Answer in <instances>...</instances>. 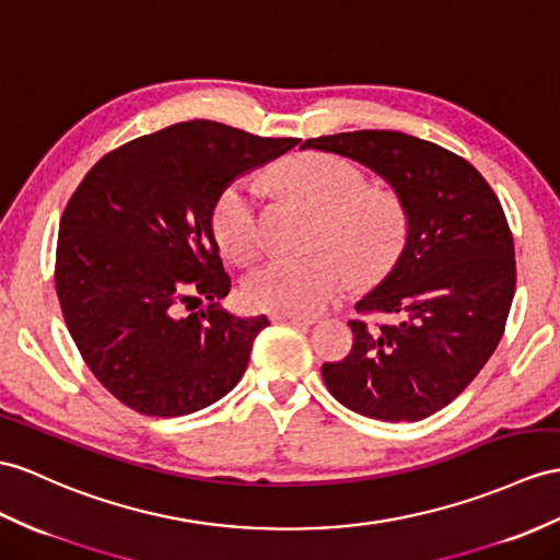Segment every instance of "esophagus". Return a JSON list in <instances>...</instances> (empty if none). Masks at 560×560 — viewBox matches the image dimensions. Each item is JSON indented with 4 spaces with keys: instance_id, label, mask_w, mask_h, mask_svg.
Here are the masks:
<instances>
[{
    "instance_id": "1",
    "label": "esophagus",
    "mask_w": 560,
    "mask_h": 560,
    "mask_svg": "<svg viewBox=\"0 0 560 560\" xmlns=\"http://www.w3.org/2000/svg\"><path fill=\"white\" fill-rule=\"evenodd\" d=\"M270 320L292 323V325H299V327H308V325L316 323L318 318L316 316H296V313H270Z\"/></svg>"
}]
</instances>
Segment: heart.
<instances>
[{
	"mask_svg": "<svg viewBox=\"0 0 560 560\" xmlns=\"http://www.w3.org/2000/svg\"><path fill=\"white\" fill-rule=\"evenodd\" d=\"M270 180L323 215L320 244H335L342 256L270 258L244 280V299L254 308L316 313L351 288L353 270L361 280H377L399 258L408 233L406 211L389 192H368L359 166L330 154H304L280 163ZM211 228L218 247L233 261L247 264L258 254L261 218L249 180H235L218 195Z\"/></svg>",
	"mask_w": 560,
	"mask_h": 560,
	"instance_id": "heart-1",
	"label": "heart"
}]
</instances>
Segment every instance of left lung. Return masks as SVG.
<instances>
[{
  "mask_svg": "<svg viewBox=\"0 0 560 560\" xmlns=\"http://www.w3.org/2000/svg\"><path fill=\"white\" fill-rule=\"evenodd\" d=\"M302 149L375 173L408 218L397 264L357 304L394 323L351 320L349 357L323 365L327 389L365 418L416 422L442 411L494 353L515 294L513 235L497 195L466 159L399 130L325 135Z\"/></svg>",
  "mask_w": 560,
  "mask_h": 560,
  "instance_id": "8db88e82",
  "label": "left lung"
}]
</instances>
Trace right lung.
<instances>
[{
  "mask_svg": "<svg viewBox=\"0 0 560 560\" xmlns=\"http://www.w3.org/2000/svg\"><path fill=\"white\" fill-rule=\"evenodd\" d=\"M185 120L100 159L61 215L57 294L94 377L138 413H195L233 389L266 316L221 308L230 276L211 211L237 177L296 147ZM203 295L210 306L183 317Z\"/></svg>",
  "mask_w": 560,
  "mask_h": 560,
  "instance_id": "right-lung-1",
  "label": "right lung"
}]
</instances>
